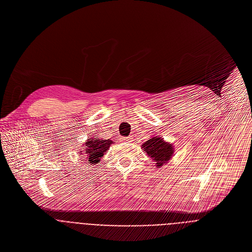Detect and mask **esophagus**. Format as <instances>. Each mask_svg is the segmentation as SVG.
I'll return each instance as SVG.
<instances>
[{
	"mask_svg": "<svg viewBox=\"0 0 252 252\" xmlns=\"http://www.w3.org/2000/svg\"><path fill=\"white\" fill-rule=\"evenodd\" d=\"M121 141L124 143H131L133 141V138L132 137H124V138H121Z\"/></svg>",
	"mask_w": 252,
	"mask_h": 252,
	"instance_id": "1",
	"label": "esophagus"
}]
</instances>
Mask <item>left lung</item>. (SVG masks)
<instances>
[{
  "mask_svg": "<svg viewBox=\"0 0 252 252\" xmlns=\"http://www.w3.org/2000/svg\"><path fill=\"white\" fill-rule=\"evenodd\" d=\"M141 148L144 152L156 161V166L159 168L172 158L174 154L173 145L164 141L161 137L156 136L145 142Z\"/></svg>",
  "mask_w": 252,
  "mask_h": 252,
  "instance_id": "1",
  "label": "left lung"
}]
</instances>
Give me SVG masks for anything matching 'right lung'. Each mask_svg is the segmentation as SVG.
Instances as JSON below:
<instances>
[{
	"label": "right lung",
	"mask_w": 252,
	"mask_h": 252,
	"mask_svg": "<svg viewBox=\"0 0 252 252\" xmlns=\"http://www.w3.org/2000/svg\"><path fill=\"white\" fill-rule=\"evenodd\" d=\"M114 142L107 139L103 140L100 138H90L86 141L85 145V154L87 156V159L89 163L91 164H96L100 161V158L104 156V154L109 150V147L113 144ZM83 151L80 153L82 154Z\"/></svg>",
	"instance_id": "add662e5"
}]
</instances>
